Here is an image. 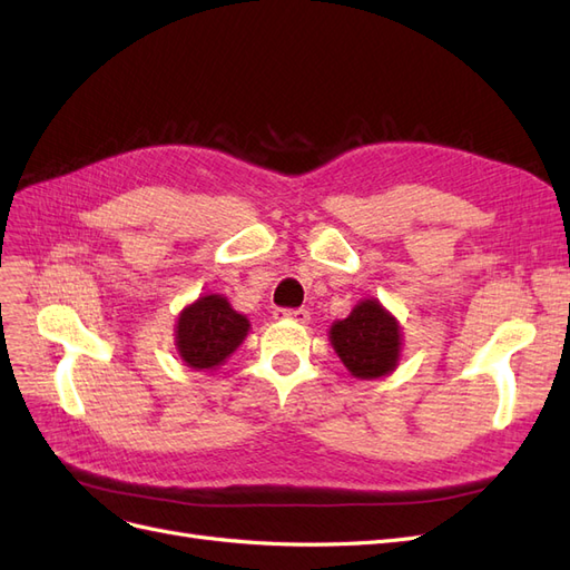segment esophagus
<instances>
[{
	"label": "esophagus",
	"mask_w": 570,
	"mask_h": 570,
	"mask_svg": "<svg viewBox=\"0 0 570 570\" xmlns=\"http://www.w3.org/2000/svg\"><path fill=\"white\" fill-rule=\"evenodd\" d=\"M275 318H287V321H295V323H306L308 321V312H306V308H278V312H275Z\"/></svg>",
	"instance_id": "esophagus-1"
}]
</instances>
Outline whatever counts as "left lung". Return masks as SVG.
<instances>
[{
	"label": "left lung",
	"mask_w": 570,
	"mask_h": 570,
	"mask_svg": "<svg viewBox=\"0 0 570 570\" xmlns=\"http://www.w3.org/2000/svg\"><path fill=\"white\" fill-rule=\"evenodd\" d=\"M400 325L385 308L366 299L354 312L331 327V342L342 364L356 377H381L400 358Z\"/></svg>",
	"instance_id": "1"
}]
</instances>
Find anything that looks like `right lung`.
Segmentation results:
<instances>
[{"mask_svg":"<svg viewBox=\"0 0 570 570\" xmlns=\"http://www.w3.org/2000/svg\"><path fill=\"white\" fill-rule=\"evenodd\" d=\"M247 331L249 321L233 312L226 297L206 295L180 314L176 344L187 366L214 368L239 347Z\"/></svg>","mask_w":570,"mask_h":570,"instance_id":"add662e5","label":"right lung"}]
</instances>
